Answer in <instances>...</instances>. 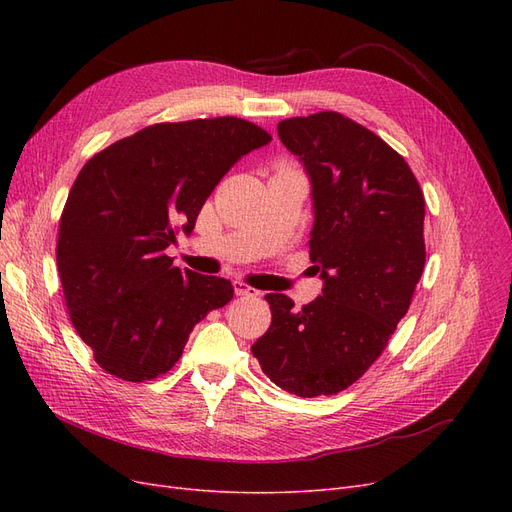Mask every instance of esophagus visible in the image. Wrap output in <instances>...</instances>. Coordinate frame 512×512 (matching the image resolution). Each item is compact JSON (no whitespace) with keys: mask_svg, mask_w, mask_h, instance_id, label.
<instances>
[{"mask_svg":"<svg viewBox=\"0 0 512 512\" xmlns=\"http://www.w3.org/2000/svg\"><path fill=\"white\" fill-rule=\"evenodd\" d=\"M232 286H235V294H239V297H258L260 294L256 288H252L250 284H245L241 280H235L232 282Z\"/></svg>","mask_w":512,"mask_h":512,"instance_id":"obj_1","label":"esophagus"}]
</instances>
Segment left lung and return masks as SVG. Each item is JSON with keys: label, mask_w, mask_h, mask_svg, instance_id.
Returning a JSON list of instances; mask_svg holds the SVG:
<instances>
[{"label": "left lung", "mask_w": 512, "mask_h": 512, "mask_svg": "<svg viewBox=\"0 0 512 512\" xmlns=\"http://www.w3.org/2000/svg\"><path fill=\"white\" fill-rule=\"evenodd\" d=\"M277 134L312 179L309 260L324 288L301 309L267 294L271 327L252 354L292 395H337L374 365L408 314L425 269V196L408 162L342 113L284 119Z\"/></svg>", "instance_id": "left-lung-1"}]
</instances>
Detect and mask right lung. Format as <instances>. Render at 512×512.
I'll use <instances>...</instances> for the list:
<instances>
[{"label": "right lung", "instance_id": "1", "mask_svg": "<svg viewBox=\"0 0 512 512\" xmlns=\"http://www.w3.org/2000/svg\"><path fill=\"white\" fill-rule=\"evenodd\" d=\"M271 134L239 117L153 123L96 153L59 218L57 271L68 316L96 363L126 382L173 367L230 280L181 271L164 250L190 235L215 185Z\"/></svg>", "mask_w": 512, "mask_h": 512}]
</instances>
